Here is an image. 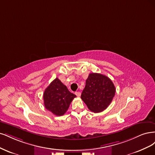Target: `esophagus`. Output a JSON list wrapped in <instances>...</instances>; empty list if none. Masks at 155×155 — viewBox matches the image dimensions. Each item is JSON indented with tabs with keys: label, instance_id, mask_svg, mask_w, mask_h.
I'll return each mask as SVG.
<instances>
[{
	"label": "esophagus",
	"instance_id": "34e87169",
	"mask_svg": "<svg viewBox=\"0 0 155 155\" xmlns=\"http://www.w3.org/2000/svg\"><path fill=\"white\" fill-rule=\"evenodd\" d=\"M75 94H76V95H77L78 97H81V92L77 91V92H75Z\"/></svg>",
	"mask_w": 155,
	"mask_h": 155
}]
</instances>
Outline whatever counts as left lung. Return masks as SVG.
I'll list each match as a JSON object with an SVG mask.
<instances>
[{
  "label": "left lung",
  "mask_w": 155,
  "mask_h": 155,
  "mask_svg": "<svg viewBox=\"0 0 155 155\" xmlns=\"http://www.w3.org/2000/svg\"><path fill=\"white\" fill-rule=\"evenodd\" d=\"M115 87L111 80L100 73L89 74L81 98L92 112L100 113L106 109L115 94Z\"/></svg>",
  "instance_id": "obj_1"
}]
</instances>
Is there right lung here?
Masks as SVG:
<instances>
[{"label":"right lung","instance_id":"add662e5","mask_svg":"<svg viewBox=\"0 0 155 155\" xmlns=\"http://www.w3.org/2000/svg\"><path fill=\"white\" fill-rule=\"evenodd\" d=\"M75 94L68 90L67 87L58 78L53 81L44 93V106L57 116L66 113Z\"/></svg>","mask_w":155,"mask_h":155}]
</instances>
